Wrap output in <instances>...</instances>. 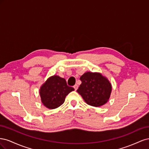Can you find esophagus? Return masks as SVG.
<instances>
[{"label": "esophagus", "instance_id": "34e87169", "mask_svg": "<svg viewBox=\"0 0 149 149\" xmlns=\"http://www.w3.org/2000/svg\"><path fill=\"white\" fill-rule=\"evenodd\" d=\"M73 88H74L75 90H77V89H78V85L77 84H75L74 86H73Z\"/></svg>", "mask_w": 149, "mask_h": 149}]
</instances>
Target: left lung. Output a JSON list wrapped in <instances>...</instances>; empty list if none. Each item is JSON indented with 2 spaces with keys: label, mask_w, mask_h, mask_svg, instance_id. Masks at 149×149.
I'll return each instance as SVG.
<instances>
[{
  "label": "left lung",
  "mask_w": 149,
  "mask_h": 149,
  "mask_svg": "<svg viewBox=\"0 0 149 149\" xmlns=\"http://www.w3.org/2000/svg\"><path fill=\"white\" fill-rule=\"evenodd\" d=\"M81 84L77 92L88 104L99 107L106 104L111 95L112 86L100 73L86 72L80 77Z\"/></svg>",
  "instance_id": "8db88e82"
}]
</instances>
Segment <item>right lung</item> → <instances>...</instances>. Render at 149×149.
Segmentation results:
<instances>
[{
	"label": "right lung",
	"instance_id": "add662e5",
	"mask_svg": "<svg viewBox=\"0 0 149 149\" xmlns=\"http://www.w3.org/2000/svg\"><path fill=\"white\" fill-rule=\"evenodd\" d=\"M74 89L67 85L66 80L58 76L49 78L40 90L42 102L49 109H55L65 102L66 96Z\"/></svg>",
	"mask_w": 149,
	"mask_h": 149
}]
</instances>
